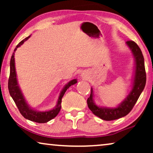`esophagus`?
Instances as JSON below:
<instances>
[{"label": "esophagus", "mask_w": 153, "mask_h": 153, "mask_svg": "<svg viewBox=\"0 0 153 153\" xmlns=\"http://www.w3.org/2000/svg\"><path fill=\"white\" fill-rule=\"evenodd\" d=\"M87 74H85V73H83L82 74H81V77H82L83 79H87L88 77H87Z\"/></svg>", "instance_id": "obj_1"}]
</instances>
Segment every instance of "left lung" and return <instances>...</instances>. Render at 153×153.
Listing matches in <instances>:
<instances>
[{
  "instance_id": "left-lung-1",
  "label": "left lung",
  "mask_w": 153,
  "mask_h": 153,
  "mask_svg": "<svg viewBox=\"0 0 153 153\" xmlns=\"http://www.w3.org/2000/svg\"><path fill=\"white\" fill-rule=\"evenodd\" d=\"M126 44L132 52L135 61L132 89L130 93L117 107L115 108L101 107L96 105L93 100V88H91V95L87 100V104L90 110L93 113V114L104 120H114L127 116L133 108L145 88L146 73L144 58L141 50L134 41H127Z\"/></svg>"
}]
</instances>
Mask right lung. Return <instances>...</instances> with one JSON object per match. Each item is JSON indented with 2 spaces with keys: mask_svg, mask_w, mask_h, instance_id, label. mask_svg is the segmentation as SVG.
<instances>
[{
  "mask_svg": "<svg viewBox=\"0 0 153 153\" xmlns=\"http://www.w3.org/2000/svg\"><path fill=\"white\" fill-rule=\"evenodd\" d=\"M30 37V35L26 37L22 41H21L16 45V48L14 50L13 53H12L11 60H10V72L9 80H8V90H9L10 95H11L12 99H13L14 102H15L18 109L19 110L21 114L25 118L35 123H47L48 121L51 120V119L54 118L57 116L60 111V108H61L62 98L63 97L65 93L70 88V86L77 83V80L76 79H73V80L70 81L68 84L65 85L62 91L60 92L59 97H58L57 104H56V107L53 108V109L47 111H39L34 110L30 106H29L28 104H27L26 100H25L24 95H23L22 91L20 90L17 82L15 70V63H14V52L16 51L18 47L22 45L24 43V42H26Z\"/></svg>",
  "mask_w": 153,
  "mask_h": 153,
  "instance_id": "right-lung-1",
  "label": "right lung"
}]
</instances>
